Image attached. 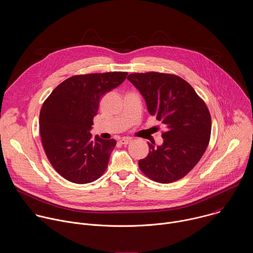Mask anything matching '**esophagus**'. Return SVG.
I'll list each match as a JSON object with an SVG mask.
<instances>
[{
    "label": "esophagus",
    "mask_w": 253,
    "mask_h": 253,
    "mask_svg": "<svg viewBox=\"0 0 253 253\" xmlns=\"http://www.w3.org/2000/svg\"><path fill=\"white\" fill-rule=\"evenodd\" d=\"M130 141H131V138H129V137H124V138L120 139L119 142H120L121 144H124V145H126V144L130 143Z\"/></svg>",
    "instance_id": "34e87169"
}]
</instances>
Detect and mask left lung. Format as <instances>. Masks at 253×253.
Returning <instances> with one entry per match:
<instances>
[{"label": "left lung", "instance_id": "left-lung-1", "mask_svg": "<svg viewBox=\"0 0 253 253\" xmlns=\"http://www.w3.org/2000/svg\"><path fill=\"white\" fill-rule=\"evenodd\" d=\"M127 79L166 129L162 145L148 143L149 154L139 160L140 170L159 183L183 178L199 162L210 140L211 116L205 102L189 83L173 74L133 73Z\"/></svg>", "mask_w": 253, "mask_h": 253}]
</instances>
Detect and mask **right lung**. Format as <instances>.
Returning a JSON list of instances; mask_svg holds the SVG:
<instances>
[{
    "label": "right lung",
    "mask_w": 253,
    "mask_h": 253,
    "mask_svg": "<svg viewBox=\"0 0 253 253\" xmlns=\"http://www.w3.org/2000/svg\"><path fill=\"white\" fill-rule=\"evenodd\" d=\"M127 75L107 72L72 76L45 100L39 118L42 144L53 168L68 181L90 183L107 169L116 141L93 139L90 130L101 97Z\"/></svg>",
    "instance_id": "obj_1"
}]
</instances>
